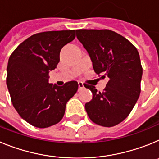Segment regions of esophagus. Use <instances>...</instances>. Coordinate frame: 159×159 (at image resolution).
<instances>
[{"mask_svg":"<svg viewBox=\"0 0 159 159\" xmlns=\"http://www.w3.org/2000/svg\"><path fill=\"white\" fill-rule=\"evenodd\" d=\"M78 84H79V90H81V89H83V88H84V84H83V83L79 82Z\"/></svg>","mask_w":159,"mask_h":159,"instance_id":"obj_1","label":"esophagus"}]
</instances>
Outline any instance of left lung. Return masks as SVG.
<instances>
[{
  "mask_svg": "<svg viewBox=\"0 0 159 159\" xmlns=\"http://www.w3.org/2000/svg\"><path fill=\"white\" fill-rule=\"evenodd\" d=\"M78 40L89 54L94 71L108 78L102 92L94 86L92 99L85 104L90 119L111 127L123 121L139 97L143 67L137 48L127 39L108 29H79Z\"/></svg>",
  "mask_w": 159,
  "mask_h": 159,
  "instance_id": "1",
  "label": "left lung"
}]
</instances>
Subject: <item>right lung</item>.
I'll return each instance as SVG.
<instances>
[{
    "mask_svg": "<svg viewBox=\"0 0 159 159\" xmlns=\"http://www.w3.org/2000/svg\"><path fill=\"white\" fill-rule=\"evenodd\" d=\"M75 37V30L49 31L32 35L8 59L6 84L14 108L29 124L46 128L62 119L67 101L78 83L49 84V72L60 62V50Z\"/></svg>",
    "mask_w": 159,
    "mask_h": 159,
    "instance_id": "right-lung-1",
    "label": "right lung"
}]
</instances>
